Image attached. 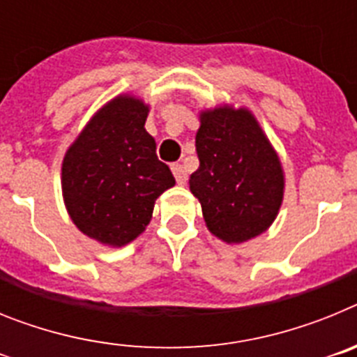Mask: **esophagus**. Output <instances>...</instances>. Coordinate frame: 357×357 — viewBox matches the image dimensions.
<instances>
[{
	"label": "esophagus",
	"mask_w": 357,
	"mask_h": 357,
	"mask_svg": "<svg viewBox=\"0 0 357 357\" xmlns=\"http://www.w3.org/2000/svg\"><path fill=\"white\" fill-rule=\"evenodd\" d=\"M172 172H173V175H175L176 182H178L181 185H184L185 182H188V173H185V169L182 164H173Z\"/></svg>",
	"instance_id": "obj_1"
}]
</instances>
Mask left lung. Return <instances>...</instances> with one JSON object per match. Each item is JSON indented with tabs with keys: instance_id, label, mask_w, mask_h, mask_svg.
Wrapping results in <instances>:
<instances>
[{
	"instance_id": "1",
	"label": "left lung",
	"mask_w": 357,
	"mask_h": 357,
	"mask_svg": "<svg viewBox=\"0 0 357 357\" xmlns=\"http://www.w3.org/2000/svg\"><path fill=\"white\" fill-rule=\"evenodd\" d=\"M200 166L189 176L207 229L225 243L263 234L284 197V172L277 151L248 109L230 105L200 112Z\"/></svg>"
}]
</instances>
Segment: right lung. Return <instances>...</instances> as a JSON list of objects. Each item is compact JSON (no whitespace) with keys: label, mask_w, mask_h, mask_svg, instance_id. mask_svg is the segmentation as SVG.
<instances>
[{"label":"right lung","mask_w":357,"mask_h":357,"mask_svg":"<svg viewBox=\"0 0 357 357\" xmlns=\"http://www.w3.org/2000/svg\"><path fill=\"white\" fill-rule=\"evenodd\" d=\"M148 105L119 94L98 110L66 151L62 195L73 223L109 247L134 241L155 200L175 185L144 128Z\"/></svg>","instance_id":"right-lung-1"}]
</instances>
